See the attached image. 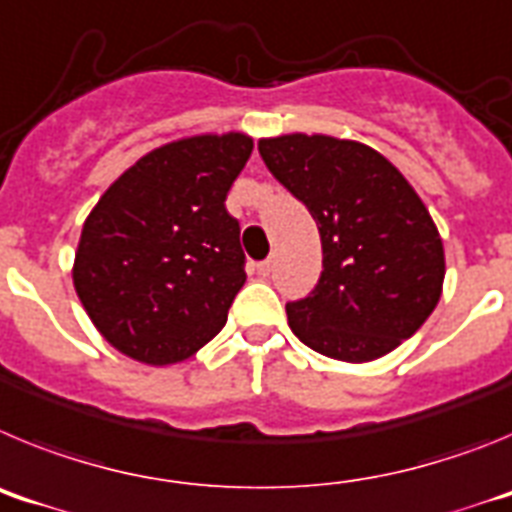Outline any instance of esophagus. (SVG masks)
I'll return each mask as SVG.
<instances>
[{
  "label": "esophagus",
  "instance_id": "obj_1",
  "mask_svg": "<svg viewBox=\"0 0 512 512\" xmlns=\"http://www.w3.org/2000/svg\"><path fill=\"white\" fill-rule=\"evenodd\" d=\"M271 269H274V261H271V259H266V261H259V264H256V271H259L261 277H269V274H271Z\"/></svg>",
  "mask_w": 512,
  "mask_h": 512
}]
</instances>
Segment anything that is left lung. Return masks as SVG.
Listing matches in <instances>:
<instances>
[{
	"instance_id": "1",
	"label": "left lung",
	"mask_w": 512,
	"mask_h": 512,
	"mask_svg": "<svg viewBox=\"0 0 512 512\" xmlns=\"http://www.w3.org/2000/svg\"><path fill=\"white\" fill-rule=\"evenodd\" d=\"M259 153L310 210L323 243L315 289L287 302L292 333L348 364L395 351L436 310L446 274L441 235L418 192L359 140L289 133L261 138Z\"/></svg>"
}]
</instances>
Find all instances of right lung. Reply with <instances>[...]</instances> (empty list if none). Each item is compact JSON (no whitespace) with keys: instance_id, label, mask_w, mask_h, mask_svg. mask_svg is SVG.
Returning <instances> with one entry per match:
<instances>
[{"instance_id":"1","label":"right lung","mask_w":512,"mask_h":512,"mask_svg":"<svg viewBox=\"0 0 512 512\" xmlns=\"http://www.w3.org/2000/svg\"><path fill=\"white\" fill-rule=\"evenodd\" d=\"M253 140L192 135L138 158L84 220L74 287L104 341L148 366L194 356L246 282L241 225L225 210Z\"/></svg>"}]
</instances>
